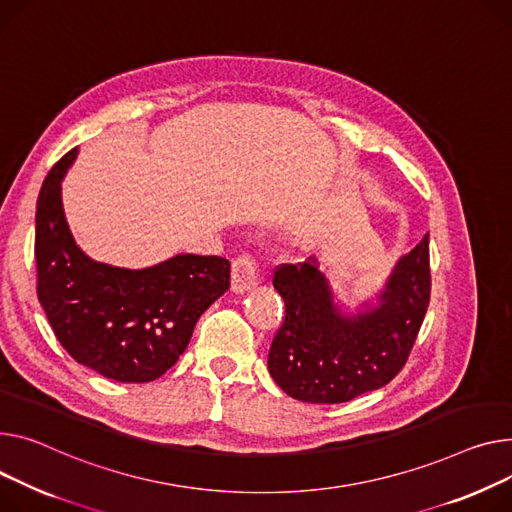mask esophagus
Segmentation results:
<instances>
[{
  "label": "esophagus",
  "instance_id": "obj_1",
  "mask_svg": "<svg viewBox=\"0 0 512 512\" xmlns=\"http://www.w3.org/2000/svg\"><path fill=\"white\" fill-rule=\"evenodd\" d=\"M257 284V263L251 255L243 253L232 261V292L243 294Z\"/></svg>",
  "mask_w": 512,
  "mask_h": 512
}]
</instances>
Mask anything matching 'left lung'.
Instances as JSON below:
<instances>
[{
    "label": "left lung",
    "mask_w": 512,
    "mask_h": 512,
    "mask_svg": "<svg viewBox=\"0 0 512 512\" xmlns=\"http://www.w3.org/2000/svg\"><path fill=\"white\" fill-rule=\"evenodd\" d=\"M286 317L267 368L290 397L344 403L385 387L410 356L430 302L428 234L403 255L379 294L344 313L315 257L274 271Z\"/></svg>",
    "instance_id": "obj_1"
}]
</instances>
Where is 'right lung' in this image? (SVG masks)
<instances>
[{
	"mask_svg": "<svg viewBox=\"0 0 512 512\" xmlns=\"http://www.w3.org/2000/svg\"><path fill=\"white\" fill-rule=\"evenodd\" d=\"M78 148L51 170L37 201V294L59 344L119 383H150L185 352L195 323L230 288V261L181 253L144 269L90 259L67 226L61 181Z\"/></svg>",
	"mask_w": 512,
	"mask_h": 512,
	"instance_id": "add662e5",
	"label": "right lung"
}]
</instances>
